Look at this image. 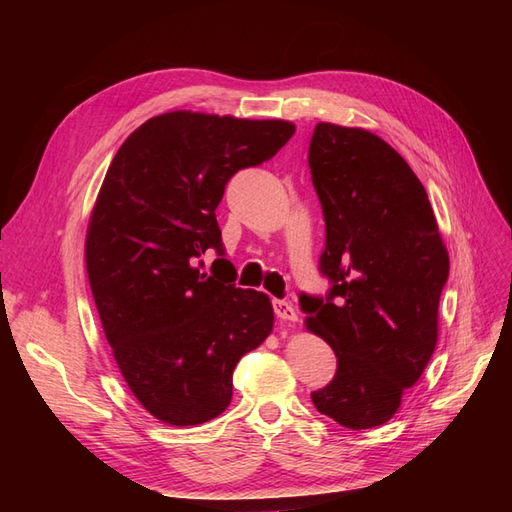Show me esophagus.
<instances>
[{
  "instance_id": "1",
  "label": "esophagus",
  "mask_w": 512,
  "mask_h": 512,
  "mask_svg": "<svg viewBox=\"0 0 512 512\" xmlns=\"http://www.w3.org/2000/svg\"><path fill=\"white\" fill-rule=\"evenodd\" d=\"M273 309H275V316L284 320V322H297V309H294L288 301H273Z\"/></svg>"
}]
</instances>
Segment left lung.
Here are the masks:
<instances>
[{
  "mask_svg": "<svg viewBox=\"0 0 512 512\" xmlns=\"http://www.w3.org/2000/svg\"><path fill=\"white\" fill-rule=\"evenodd\" d=\"M309 168L327 222L320 271L327 301L301 297L305 329L337 356L331 384L312 393L348 429L391 421L438 344L448 252L423 183L374 132L320 121Z\"/></svg>",
  "mask_w": 512,
  "mask_h": 512,
  "instance_id": "1",
  "label": "left lung"
}]
</instances>
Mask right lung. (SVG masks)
Here are the masks:
<instances>
[{"label": "right lung", "instance_id": "right-lung-1", "mask_svg": "<svg viewBox=\"0 0 512 512\" xmlns=\"http://www.w3.org/2000/svg\"><path fill=\"white\" fill-rule=\"evenodd\" d=\"M294 130L170 111L138 126L106 170L85 237L89 286L123 380L166 425L220 416L239 359L273 331L265 292L235 288L230 271L200 273L196 258L220 250L228 179L273 158Z\"/></svg>", "mask_w": 512, "mask_h": 512}]
</instances>
